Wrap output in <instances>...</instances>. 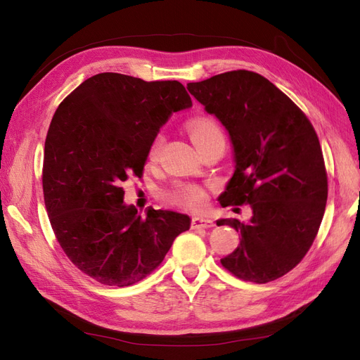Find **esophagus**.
I'll return each instance as SVG.
<instances>
[{
    "label": "esophagus",
    "instance_id": "obj_1",
    "mask_svg": "<svg viewBox=\"0 0 360 360\" xmlns=\"http://www.w3.org/2000/svg\"><path fill=\"white\" fill-rule=\"evenodd\" d=\"M212 226H214V224L212 219H209V217H198V216L192 217L193 230H201V228H212Z\"/></svg>",
    "mask_w": 360,
    "mask_h": 360
}]
</instances>
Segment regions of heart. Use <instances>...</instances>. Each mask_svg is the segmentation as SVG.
I'll return each mask as SVG.
<instances>
[{"label":"heart","instance_id":"1","mask_svg":"<svg viewBox=\"0 0 360 360\" xmlns=\"http://www.w3.org/2000/svg\"><path fill=\"white\" fill-rule=\"evenodd\" d=\"M188 130H189V135L193 141V144L197 146V148L202 147L204 144H207L212 139L224 138L222 130L219 126H217L214 120L205 118V117H198V118L191 120V122L188 123ZM160 144H162V138L158 136L150 147L151 158L158 155ZM165 197L169 202L177 204L180 207H184V209H189V210H198L205 202V192L200 186H195V184H177V186H174L172 189H169L167 192Z\"/></svg>","mask_w":360,"mask_h":360}]
</instances>
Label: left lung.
<instances>
[{"label": "left lung", "instance_id": "left-lung-1", "mask_svg": "<svg viewBox=\"0 0 360 360\" xmlns=\"http://www.w3.org/2000/svg\"><path fill=\"white\" fill-rule=\"evenodd\" d=\"M188 90L233 144L234 172L221 205L252 209L248 222H216L240 233V245L222 266L255 284L284 276L309 250L328 201L317 134L290 97L258 73L226 72L189 82Z\"/></svg>", "mask_w": 360, "mask_h": 360}]
</instances>
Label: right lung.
Here are the masks:
<instances>
[{"mask_svg": "<svg viewBox=\"0 0 360 360\" xmlns=\"http://www.w3.org/2000/svg\"><path fill=\"white\" fill-rule=\"evenodd\" d=\"M192 101L177 81L122 73L84 81L57 108L43 156V195L52 230L72 263L105 285L127 287L165 258L191 217L124 202L123 181L141 176L168 118Z\"/></svg>", "mask_w": 360, "mask_h": 360, "instance_id": "add662e5", "label": "right lung"}]
</instances>
